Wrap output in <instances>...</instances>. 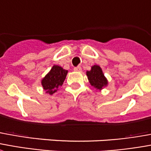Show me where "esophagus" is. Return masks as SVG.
Here are the masks:
<instances>
[{
	"instance_id": "1",
	"label": "esophagus",
	"mask_w": 151,
	"mask_h": 151,
	"mask_svg": "<svg viewBox=\"0 0 151 151\" xmlns=\"http://www.w3.org/2000/svg\"><path fill=\"white\" fill-rule=\"evenodd\" d=\"M73 70H74V71H76V72H81V66L75 67V68L73 69Z\"/></svg>"
}]
</instances>
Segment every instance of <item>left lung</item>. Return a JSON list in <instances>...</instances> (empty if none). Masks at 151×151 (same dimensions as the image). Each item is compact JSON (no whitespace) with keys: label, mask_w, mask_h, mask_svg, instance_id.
<instances>
[{"label":"left lung","mask_w":151,"mask_h":151,"mask_svg":"<svg viewBox=\"0 0 151 151\" xmlns=\"http://www.w3.org/2000/svg\"><path fill=\"white\" fill-rule=\"evenodd\" d=\"M86 75L91 86L97 90H101L108 84V81L104 76L101 67L99 65H95L91 67V70L87 71Z\"/></svg>","instance_id":"obj_1"}]
</instances>
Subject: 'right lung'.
<instances>
[{"label":"right lung","instance_id":"obj_1","mask_svg":"<svg viewBox=\"0 0 151 151\" xmlns=\"http://www.w3.org/2000/svg\"><path fill=\"white\" fill-rule=\"evenodd\" d=\"M68 71L58 65H53L50 73L41 80V85L45 92L53 94L61 86L66 78Z\"/></svg>","mask_w":151,"mask_h":151}]
</instances>
